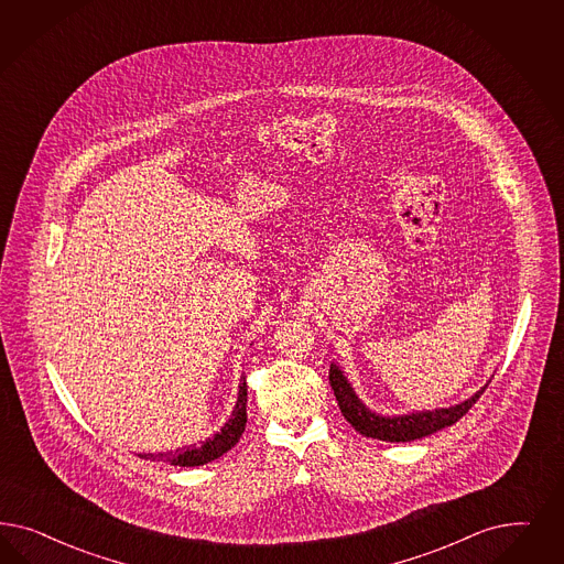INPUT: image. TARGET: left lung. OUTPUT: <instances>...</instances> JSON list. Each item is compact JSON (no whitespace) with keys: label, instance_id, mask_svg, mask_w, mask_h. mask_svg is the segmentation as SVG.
<instances>
[{"label":"left lung","instance_id":"obj_1","mask_svg":"<svg viewBox=\"0 0 564 564\" xmlns=\"http://www.w3.org/2000/svg\"><path fill=\"white\" fill-rule=\"evenodd\" d=\"M329 383L335 398H337L339 410L351 427L356 429L358 433H362L365 437L381 440V442H398V444L414 442V440L427 437L431 433H437L442 429L454 425L458 419L465 416L468 410L473 409V404L481 398V393L487 388L486 386V388L479 389L468 400L460 404H454L449 409L416 410L409 414L386 416V414L367 409V404L356 395L344 370L339 369L335 362L330 365Z\"/></svg>","mask_w":564,"mask_h":564}]
</instances>
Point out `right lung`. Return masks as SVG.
I'll list each match as a JSON object with an SVG mask.
<instances>
[{"instance_id":"add662e5","label":"right lung","mask_w":564,"mask_h":564,"mask_svg":"<svg viewBox=\"0 0 564 564\" xmlns=\"http://www.w3.org/2000/svg\"><path fill=\"white\" fill-rule=\"evenodd\" d=\"M246 404H248V386H246V377H241L234 412H231L229 421L223 425L220 431H216L213 437H208L206 442H202L197 446L194 444V446L185 447V449L178 447L175 452L139 454V458L155 460V463H169L173 466H202L206 463H213L216 458H220L225 452H229L239 442L241 433L246 431V423H248Z\"/></svg>"}]
</instances>
